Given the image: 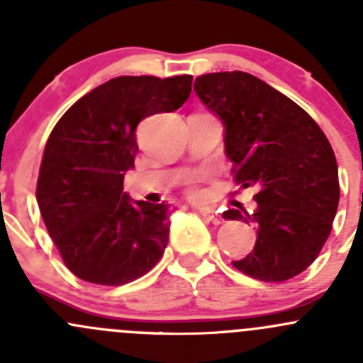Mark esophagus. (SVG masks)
I'll list each match as a JSON object with an SVG mask.
<instances>
[{"instance_id":"esophagus-1","label":"esophagus","mask_w":363,"mask_h":363,"mask_svg":"<svg viewBox=\"0 0 363 363\" xmlns=\"http://www.w3.org/2000/svg\"><path fill=\"white\" fill-rule=\"evenodd\" d=\"M200 214L205 216V218H207L208 221L214 223V225H221V223L225 221V219H223V216L219 214V212L212 211V208H200Z\"/></svg>"}]
</instances>
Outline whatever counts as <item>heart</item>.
<instances>
[{"mask_svg":"<svg viewBox=\"0 0 363 363\" xmlns=\"http://www.w3.org/2000/svg\"><path fill=\"white\" fill-rule=\"evenodd\" d=\"M189 193H191V195H193V196H196V195H199V189H196V188H195V186H193V184H191V186H189Z\"/></svg>","mask_w":363,"mask_h":363,"instance_id":"1","label":"heart"}]
</instances>
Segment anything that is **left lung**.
Here are the masks:
<instances>
[{
    "instance_id": "left-lung-1",
    "label": "left lung",
    "mask_w": 363,
    "mask_h": 363,
    "mask_svg": "<svg viewBox=\"0 0 363 363\" xmlns=\"http://www.w3.org/2000/svg\"><path fill=\"white\" fill-rule=\"evenodd\" d=\"M195 91L225 126L235 182L258 189L252 212L240 203L223 212L256 226L255 247L233 267L265 283L298 276L318 258L337 212L330 142L303 108L251 73L200 75Z\"/></svg>"
}]
</instances>
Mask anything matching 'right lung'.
Returning a JSON list of instances; mask_svg holds the SVG:
<instances>
[{"instance_id":"add662e5","label":"right lung","mask_w":363,"mask_h":363,"mask_svg":"<svg viewBox=\"0 0 363 363\" xmlns=\"http://www.w3.org/2000/svg\"><path fill=\"white\" fill-rule=\"evenodd\" d=\"M191 82V75L116 77L75 101L54 126L36 202L65 265L79 279L121 286L163 256L170 205L133 202L123 182L135 167L138 123L177 111Z\"/></svg>"}]
</instances>
